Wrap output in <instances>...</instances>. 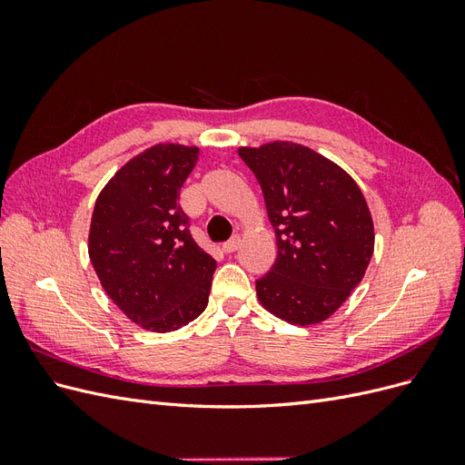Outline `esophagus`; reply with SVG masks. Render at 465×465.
Returning a JSON list of instances; mask_svg holds the SVG:
<instances>
[{"instance_id": "esophagus-1", "label": "esophagus", "mask_w": 465, "mask_h": 465, "mask_svg": "<svg viewBox=\"0 0 465 465\" xmlns=\"http://www.w3.org/2000/svg\"><path fill=\"white\" fill-rule=\"evenodd\" d=\"M238 246H241V236L234 234L231 241H227V242L223 244V252H224V254H232V252L238 250Z\"/></svg>"}]
</instances>
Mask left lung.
Segmentation results:
<instances>
[{"label":"left lung","instance_id":"obj_1","mask_svg":"<svg viewBox=\"0 0 465 465\" xmlns=\"http://www.w3.org/2000/svg\"><path fill=\"white\" fill-rule=\"evenodd\" d=\"M275 231L277 260L256 292L262 306L294 326L323 322L367 272L374 224L367 200L341 166L291 142L241 147Z\"/></svg>","mask_w":465,"mask_h":465}]
</instances>
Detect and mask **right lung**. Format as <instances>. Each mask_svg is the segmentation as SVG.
<instances>
[{"mask_svg":"<svg viewBox=\"0 0 465 465\" xmlns=\"http://www.w3.org/2000/svg\"><path fill=\"white\" fill-rule=\"evenodd\" d=\"M198 147L159 143L139 153L98 193L89 258L101 285L137 326L174 331L207 306L217 262L190 234L180 188Z\"/></svg>","mask_w":465,"mask_h":465,"instance_id":"right-lung-1","label":"right lung"}]
</instances>
